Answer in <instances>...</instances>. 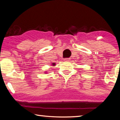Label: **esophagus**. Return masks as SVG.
Instances as JSON below:
<instances>
[{
    "instance_id": "obj_1",
    "label": "esophagus",
    "mask_w": 120,
    "mask_h": 120,
    "mask_svg": "<svg viewBox=\"0 0 120 120\" xmlns=\"http://www.w3.org/2000/svg\"><path fill=\"white\" fill-rule=\"evenodd\" d=\"M64 61H69V59H64Z\"/></svg>"
}]
</instances>
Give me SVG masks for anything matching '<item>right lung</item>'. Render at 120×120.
<instances>
[{"label":"right lung","mask_w":120,"mask_h":120,"mask_svg":"<svg viewBox=\"0 0 120 120\" xmlns=\"http://www.w3.org/2000/svg\"><path fill=\"white\" fill-rule=\"evenodd\" d=\"M52 64L53 66H55V65H56V64H55V63H52Z\"/></svg>","instance_id":"obj_1"}]
</instances>
